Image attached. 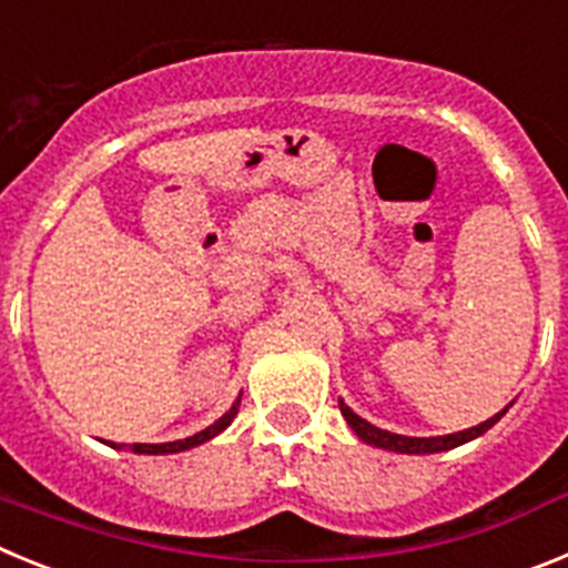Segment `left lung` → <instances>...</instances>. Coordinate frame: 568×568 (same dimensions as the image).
I'll use <instances>...</instances> for the list:
<instances>
[{
  "label": "left lung",
  "instance_id": "1",
  "mask_svg": "<svg viewBox=\"0 0 568 568\" xmlns=\"http://www.w3.org/2000/svg\"><path fill=\"white\" fill-rule=\"evenodd\" d=\"M341 406V415L346 418V424L353 426V433L358 435L364 444L369 446H378V449H389V453H404V455H433V453H446V449H455V446L466 444V440L478 438V435H484L486 429H491V426L498 424L500 418L506 415V409H500L498 415H491L489 420H484V424L471 426V429H464V433H453V435H438V438H409V435H398V433H386V429H378V426H373L369 420H364L361 415H355L349 406L344 404V400H338Z\"/></svg>",
  "mask_w": 568,
  "mask_h": 568
}]
</instances>
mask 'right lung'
<instances>
[{
    "mask_svg": "<svg viewBox=\"0 0 568 568\" xmlns=\"http://www.w3.org/2000/svg\"><path fill=\"white\" fill-rule=\"evenodd\" d=\"M239 404H241V398L235 400V404L230 406L227 413H224L222 418L215 420V424H210L207 429H202V433L190 435V438L170 440V444H133V446H130V449H133V453H139V455H173V453H184V449H193V446L204 444V440H210V438H215V435H219V433H224V429H227V426L233 424L235 415H239ZM110 446H113V449H122L124 444L119 446V444H113V440H110Z\"/></svg>",
    "mask_w": 568,
    "mask_h": 568,
    "instance_id": "obj_1",
    "label": "right lung"
}]
</instances>
